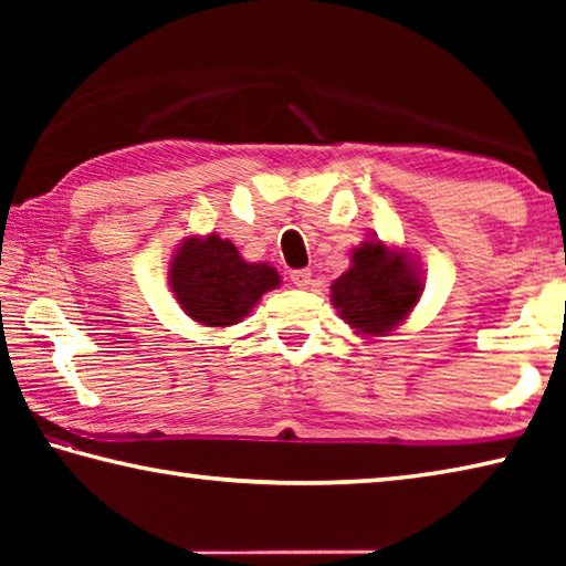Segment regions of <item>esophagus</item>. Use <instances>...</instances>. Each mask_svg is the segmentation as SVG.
Here are the masks:
<instances>
[{"label":"esophagus","mask_w":566,"mask_h":566,"mask_svg":"<svg viewBox=\"0 0 566 566\" xmlns=\"http://www.w3.org/2000/svg\"><path fill=\"white\" fill-rule=\"evenodd\" d=\"M290 280L294 286L306 290V286L312 284V270H294V272H290Z\"/></svg>","instance_id":"34e87169"}]
</instances>
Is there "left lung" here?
<instances>
[{
    "mask_svg": "<svg viewBox=\"0 0 566 566\" xmlns=\"http://www.w3.org/2000/svg\"><path fill=\"white\" fill-rule=\"evenodd\" d=\"M419 290L405 254L387 252L377 239L352 254V266L332 284V304L354 329L381 334L407 317Z\"/></svg>",
    "mask_w": 566,
    "mask_h": 566,
    "instance_id": "8db88e82",
    "label": "left lung"
}]
</instances>
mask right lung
Returning a JSON list of instances; mask_svg holds the SVG:
<instances>
[{"mask_svg": "<svg viewBox=\"0 0 566 566\" xmlns=\"http://www.w3.org/2000/svg\"><path fill=\"white\" fill-rule=\"evenodd\" d=\"M171 292L191 319L207 327L237 324L264 292L280 284L274 266L247 264L237 247L217 234L189 237L171 260Z\"/></svg>", "mask_w": 566, "mask_h": 566, "instance_id": "obj_1", "label": "right lung"}]
</instances>
